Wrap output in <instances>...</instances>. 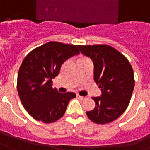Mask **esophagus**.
<instances>
[{
	"instance_id": "34e87169",
	"label": "esophagus",
	"mask_w": 150,
	"mask_h": 150,
	"mask_svg": "<svg viewBox=\"0 0 150 150\" xmlns=\"http://www.w3.org/2000/svg\"><path fill=\"white\" fill-rule=\"evenodd\" d=\"M77 97H78V98H79V99H81V100H83V99H84V97L79 96V95H77Z\"/></svg>"
}]
</instances>
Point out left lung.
<instances>
[{"label":"left lung","instance_id":"8db88e82","mask_svg":"<svg viewBox=\"0 0 150 150\" xmlns=\"http://www.w3.org/2000/svg\"><path fill=\"white\" fill-rule=\"evenodd\" d=\"M80 52L94 64V80L101 96L93 97L96 106L87 112L90 120L98 124L113 122L126 110L135 85L132 67L126 57L106 45H78Z\"/></svg>","mask_w":150,"mask_h":150}]
</instances>
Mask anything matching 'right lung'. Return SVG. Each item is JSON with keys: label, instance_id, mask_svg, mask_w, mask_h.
I'll return each mask as SVG.
<instances>
[{"label": "right lung", "instance_id": "right-lung-1", "mask_svg": "<svg viewBox=\"0 0 150 150\" xmlns=\"http://www.w3.org/2000/svg\"><path fill=\"white\" fill-rule=\"evenodd\" d=\"M77 45L48 42L28 53L21 64L17 88L21 102L32 118L50 123L64 115L75 93H60L52 86V79L60 72L68 58L77 55Z\"/></svg>", "mask_w": 150, "mask_h": 150}]
</instances>
